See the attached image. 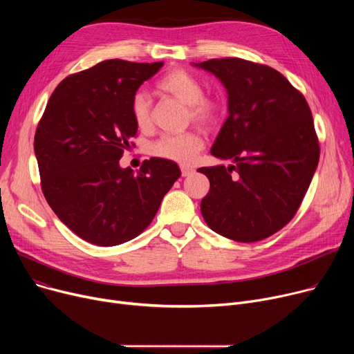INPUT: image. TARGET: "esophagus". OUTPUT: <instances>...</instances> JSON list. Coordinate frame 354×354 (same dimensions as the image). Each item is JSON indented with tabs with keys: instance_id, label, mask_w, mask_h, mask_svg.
Here are the masks:
<instances>
[{
	"instance_id": "34e87169",
	"label": "esophagus",
	"mask_w": 354,
	"mask_h": 354,
	"mask_svg": "<svg viewBox=\"0 0 354 354\" xmlns=\"http://www.w3.org/2000/svg\"><path fill=\"white\" fill-rule=\"evenodd\" d=\"M192 172H194L192 167H189V166H180V174H182V176H189Z\"/></svg>"
}]
</instances>
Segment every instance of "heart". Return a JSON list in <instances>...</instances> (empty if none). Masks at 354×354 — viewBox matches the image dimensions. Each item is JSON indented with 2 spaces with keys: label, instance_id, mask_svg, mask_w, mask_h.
Masks as SVG:
<instances>
[{
  "label": "heart",
  "instance_id": "obj_1",
  "mask_svg": "<svg viewBox=\"0 0 354 354\" xmlns=\"http://www.w3.org/2000/svg\"><path fill=\"white\" fill-rule=\"evenodd\" d=\"M156 87L188 106L189 120L203 126L215 127L222 118V104L218 99L203 95L201 80L185 68L167 71L156 83ZM132 115L138 129L147 132L153 126L152 102L146 93L138 91L132 99ZM203 149L202 136L189 130L179 135H165L152 145V155L160 159L188 165L195 160Z\"/></svg>",
  "mask_w": 354,
  "mask_h": 354
}]
</instances>
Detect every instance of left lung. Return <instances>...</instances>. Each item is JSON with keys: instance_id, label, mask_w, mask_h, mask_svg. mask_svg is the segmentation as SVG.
<instances>
[{"instance_id": "obj_1", "label": "left lung", "mask_w": 354, "mask_h": 354, "mask_svg": "<svg viewBox=\"0 0 354 354\" xmlns=\"http://www.w3.org/2000/svg\"><path fill=\"white\" fill-rule=\"evenodd\" d=\"M196 66L227 88L230 116L211 153L235 162L198 169L211 183L202 216L236 243L261 241L294 218L317 169L311 110L301 93L266 64L225 57Z\"/></svg>"}]
</instances>
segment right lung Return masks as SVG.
<instances>
[{"mask_svg": "<svg viewBox=\"0 0 354 354\" xmlns=\"http://www.w3.org/2000/svg\"><path fill=\"white\" fill-rule=\"evenodd\" d=\"M163 66L104 60L66 77L46 106L34 136L48 205L90 244L113 247L136 238L155 218L179 166L145 160L138 174L119 160L136 136L132 99Z\"/></svg>", "mask_w": 354, "mask_h": 354, "instance_id": "obj_1", "label": "right lung"}]
</instances>
